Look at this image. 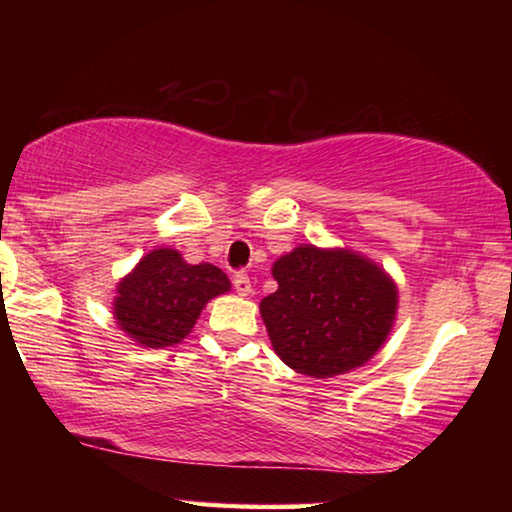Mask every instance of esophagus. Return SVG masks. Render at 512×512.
I'll list each match as a JSON object with an SVG mask.
<instances>
[{
  "instance_id": "esophagus-1",
  "label": "esophagus",
  "mask_w": 512,
  "mask_h": 512,
  "mask_svg": "<svg viewBox=\"0 0 512 512\" xmlns=\"http://www.w3.org/2000/svg\"><path fill=\"white\" fill-rule=\"evenodd\" d=\"M233 286L240 296H249L251 293V279L244 275V272H237V275L233 277Z\"/></svg>"
}]
</instances>
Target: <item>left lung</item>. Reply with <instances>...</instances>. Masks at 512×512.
Returning <instances> with one entry per match:
<instances>
[{
    "label": "left lung",
    "mask_w": 512,
    "mask_h": 512,
    "mask_svg": "<svg viewBox=\"0 0 512 512\" xmlns=\"http://www.w3.org/2000/svg\"><path fill=\"white\" fill-rule=\"evenodd\" d=\"M277 291L261 300L270 342L286 366L333 377L373 359L394 326L398 291L370 258L300 244L272 265Z\"/></svg>",
    "instance_id": "8db88e82"
}]
</instances>
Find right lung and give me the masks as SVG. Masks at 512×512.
<instances>
[{"mask_svg":"<svg viewBox=\"0 0 512 512\" xmlns=\"http://www.w3.org/2000/svg\"><path fill=\"white\" fill-rule=\"evenodd\" d=\"M226 291L230 279L216 265H191L177 249H153L118 282L114 317L142 347H170L191 333L202 307Z\"/></svg>","mask_w":512,"mask_h":512,"instance_id":"1","label":"right lung"}]
</instances>
